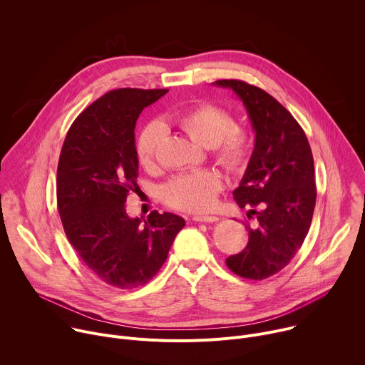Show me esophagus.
<instances>
[{"label":"esophagus","instance_id":"34e87169","mask_svg":"<svg viewBox=\"0 0 365 365\" xmlns=\"http://www.w3.org/2000/svg\"><path fill=\"white\" fill-rule=\"evenodd\" d=\"M217 219L219 217L212 216V215H195V216H192L194 222H205V223H213V222H217Z\"/></svg>","mask_w":365,"mask_h":365}]
</instances>
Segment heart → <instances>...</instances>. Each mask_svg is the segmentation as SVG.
<instances>
[{
  "instance_id": "obj_1",
  "label": "heart",
  "mask_w": 365,
  "mask_h": 365,
  "mask_svg": "<svg viewBox=\"0 0 365 365\" xmlns=\"http://www.w3.org/2000/svg\"><path fill=\"white\" fill-rule=\"evenodd\" d=\"M178 126L197 143L212 146L215 159L226 170L242 171L252 153V133L235 125L233 115L223 107L212 103H198L177 117ZM165 128L159 120L143 126L136 139V156L145 168L155 164L159 143ZM223 187L222 177L212 170L178 174L162 188L165 203L178 210L203 212L212 207Z\"/></svg>"
}]
</instances>
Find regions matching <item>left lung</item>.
Here are the masks:
<instances>
[{
    "label": "left lung",
    "instance_id": "1",
    "mask_svg": "<svg viewBox=\"0 0 365 365\" xmlns=\"http://www.w3.org/2000/svg\"><path fill=\"white\" fill-rule=\"evenodd\" d=\"M244 103L255 148L233 197L240 209L251 206L248 245L226 258L232 272L265 279L284 268L302 247L316 203L313 155L292 113L264 90L239 79H219Z\"/></svg>",
    "mask_w": 365,
    "mask_h": 365
}]
</instances>
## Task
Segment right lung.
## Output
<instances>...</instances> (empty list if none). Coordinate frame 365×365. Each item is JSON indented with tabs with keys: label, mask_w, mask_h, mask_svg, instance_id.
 I'll return each instance as SVG.
<instances>
[{
	"label": "right lung",
	"mask_w": 365,
	"mask_h": 365,
	"mask_svg": "<svg viewBox=\"0 0 365 365\" xmlns=\"http://www.w3.org/2000/svg\"><path fill=\"white\" fill-rule=\"evenodd\" d=\"M167 93H106L75 118L59 156L56 195L65 235L88 269L120 290L149 282L185 225L177 215L153 210L142 226L125 206L129 192L139 188L136 120Z\"/></svg>",
	"instance_id": "obj_1"
}]
</instances>
